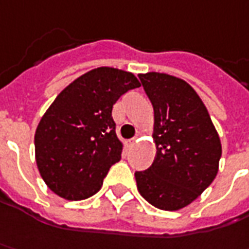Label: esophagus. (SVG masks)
<instances>
[{"instance_id": "34e87169", "label": "esophagus", "mask_w": 249, "mask_h": 249, "mask_svg": "<svg viewBox=\"0 0 249 249\" xmlns=\"http://www.w3.org/2000/svg\"><path fill=\"white\" fill-rule=\"evenodd\" d=\"M135 143H136V139H135V138H133V139H129V141L125 142V144H126V147H128V149L133 147V146H135Z\"/></svg>"}]
</instances>
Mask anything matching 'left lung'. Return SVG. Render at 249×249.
<instances>
[{"label": "left lung", "instance_id": "left-lung-1", "mask_svg": "<svg viewBox=\"0 0 249 249\" xmlns=\"http://www.w3.org/2000/svg\"><path fill=\"white\" fill-rule=\"evenodd\" d=\"M154 108L151 167L135 172L141 196L153 207L178 211L200 197L218 174L222 144L201 98L175 75L139 74Z\"/></svg>", "mask_w": 249, "mask_h": 249}]
</instances>
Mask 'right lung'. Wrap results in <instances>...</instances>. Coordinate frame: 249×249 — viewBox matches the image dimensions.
Listing matches in <instances>:
<instances>
[{"instance_id": "obj_1", "label": "right lung", "mask_w": 249, "mask_h": 249, "mask_svg": "<svg viewBox=\"0 0 249 249\" xmlns=\"http://www.w3.org/2000/svg\"><path fill=\"white\" fill-rule=\"evenodd\" d=\"M138 87L135 74L105 66L82 74L56 96L34 135L39 175L53 193L78 201L100 190L124 147L113 105Z\"/></svg>"}]
</instances>
